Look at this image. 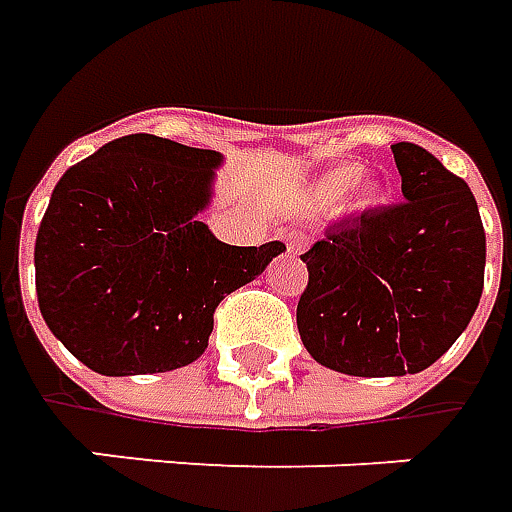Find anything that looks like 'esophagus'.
Here are the masks:
<instances>
[{
	"instance_id": "1",
	"label": "esophagus",
	"mask_w": 512,
	"mask_h": 512,
	"mask_svg": "<svg viewBox=\"0 0 512 512\" xmlns=\"http://www.w3.org/2000/svg\"><path fill=\"white\" fill-rule=\"evenodd\" d=\"M285 246H288L291 255H297L302 246H305V235H302V232H288V235H285Z\"/></svg>"
}]
</instances>
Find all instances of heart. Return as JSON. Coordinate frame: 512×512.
Returning a JSON list of instances; mask_svg holds the SVG:
<instances>
[{
    "mask_svg": "<svg viewBox=\"0 0 512 512\" xmlns=\"http://www.w3.org/2000/svg\"><path fill=\"white\" fill-rule=\"evenodd\" d=\"M311 196L322 207H333L347 196L350 207L367 210L381 198V184L375 179H358V165H336L316 176L311 184Z\"/></svg>",
    "mask_w": 512,
    "mask_h": 512,
    "instance_id": "obj_1",
    "label": "heart"
}]
</instances>
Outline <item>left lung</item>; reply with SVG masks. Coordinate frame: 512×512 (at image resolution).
Listing matches in <instances>:
<instances>
[{
    "label": "left lung",
    "mask_w": 512,
    "mask_h": 512,
    "mask_svg": "<svg viewBox=\"0 0 512 512\" xmlns=\"http://www.w3.org/2000/svg\"><path fill=\"white\" fill-rule=\"evenodd\" d=\"M403 204L333 224L305 252L302 344L358 378L415 375L460 339L485 285L474 193L412 142L392 145Z\"/></svg>",
    "instance_id": "1"
}]
</instances>
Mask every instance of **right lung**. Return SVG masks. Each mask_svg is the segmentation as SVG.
<instances>
[{
	"mask_svg": "<svg viewBox=\"0 0 512 512\" xmlns=\"http://www.w3.org/2000/svg\"><path fill=\"white\" fill-rule=\"evenodd\" d=\"M224 154L128 134L66 170L36 235L52 336L111 378L170 373L210 342L212 314L260 277L280 241L229 246L198 221Z\"/></svg>",
	"mask_w": 512,
	"mask_h": 512,
	"instance_id": "right-lung-1",
	"label": "right lung"
}]
</instances>
